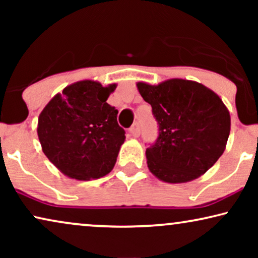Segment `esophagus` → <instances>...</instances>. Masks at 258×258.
Masks as SVG:
<instances>
[{
    "label": "esophagus",
    "mask_w": 258,
    "mask_h": 258,
    "mask_svg": "<svg viewBox=\"0 0 258 258\" xmlns=\"http://www.w3.org/2000/svg\"><path fill=\"white\" fill-rule=\"evenodd\" d=\"M130 134L134 137H139L140 135V126H139V123H134L132 125V128H130Z\"/></svg>",
    "instance_id": "34e87169"
}]
</instances>
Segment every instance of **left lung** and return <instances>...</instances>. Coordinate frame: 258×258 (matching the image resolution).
<instances>
[{"label": "left lung", "mask_w": 258, "mask_h": 258, "mask_svg": "<svg viewBox=\"0 0 258 258\" xmlns=\"http://www.w3.org/2000/svg\"><path fill=\"white\" fill-rule=\"evenodd\" d=\"M136 86L158 123L156 143L146 151L151 174L167 183L190 182L206 174L224 153L230 134V114L221 97L183 79Z\"/></svg>", "instance_id": "1"}]
</instances>
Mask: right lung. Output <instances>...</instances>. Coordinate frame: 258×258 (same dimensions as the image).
Instances as JSON below:
<instances>
[{
    "instance_id": "obj_1",
    "label": "right lung",
    "mask_w": 258,
    "mask_h": 258,
    "mask_svg": "<svg viewBox=\"0 0 258 258\" xmlns=\"http://www.w3.org/2000/svg\"><path fill=\"white\" fill-rule=\"evenodd\" d=\"M116 86L79 81L56 94L38 116L42 151L68 177L90 181L114 168L125 140L118 111L107 103Z\"/></svg>"
}]
</instances>
